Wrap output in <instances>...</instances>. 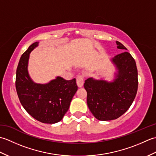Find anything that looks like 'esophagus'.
I'll return each instance as SVG.
<instances>
[{"instance_id": "34e87169", "label": "esophagus", "mask_w": 156, "mask_h": 156, "mask_svg": "<svg viewBox=\"0 0 156 156\" xmlns=\"http://www.w3.org/2000/svg\"><path fill=\"white\" fill-rule=\"evenodd\" d=\"M76 83H77L78 87L79 88H81L83 87L84 84V78L82 76H78L77 78H76Z\"/></svg>"}]
</instances>
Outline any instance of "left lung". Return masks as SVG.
<instances>
[{
	"label": "left lung",
	"instance_id": "obj_1",
	"mask_svg": "<svg viewBox=\"0 0 156 156\" xmlns=\"http://www.w3.org/2000/svg\"><path fill=\"white\" fill-rule=\"evenodd\" d=\"M117 48L127 50L120 42ZM116 72L111 82L88 78L84 87L87 105L94 117L100 121H111L121 117L133 103L138 87L137 69L135 59L127 51L111 59Z\"/></svg>",
	"mask_w": 156,
	"mask_h": 156
}]
</instances>
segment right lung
Masks as SVG:
<instances>
[{
	"label": "right lung",
	"instance_id": "1",
	"mask_svg": "<svg viewBox=\"0 0 156 156\" xmlns=\"http://www.w3.org/2000/svg\"><path fill=\"white\" fill-rule=\"evenodd\" d=\"M39 45L29 46L19 62L16 73V90L19 101L28 113L43 123L60 121L68 111L78 90L76 79L66 80L57 76L48 83L39 84L32 80L28 72L30 53Z\"/></svg>",
	"mask_w": 156,
	"mask_h": 156
}]
</instances>
